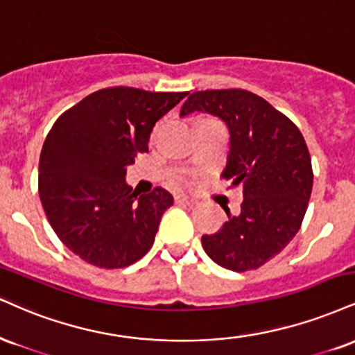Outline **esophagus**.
Masks as SVG:
<instances>
[{"label":"esophagus","mask_w":355,"mask_h":355,"mask_svg":"<svg viewBox=\"0 0 355 355\" xmlns=\"http://www.w3.org/2000/svg\"><path fill=\"white\" fill-rule=\"evenodd\" d=\"M175 202L178 205H187V207H193V205H196V200L191 198L189 195H177L175 196Z\"/></svg>","instance_id":"esophagus-1"}]
</instances>
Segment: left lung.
I'll return each mask as SVG.
<instances>
[{"label":"left lung","instance_id":"left-lung-1","mask_svg":"<svg viewBox=\"0 0 355 355\" xmlns=\"http://www.w3.org/2000/svg\"><path fill=\"white\" fill-rule=\"evenodd\" d=\"M211 114L226 123L230 152L223 177L243 185L240 215L203 234L205 253L236 272L256 270L300 232L313 191V165L304 137L270 102L243 89L193 92L180 117Z\"/></svg>","mask_w":355,"mask_h":355}]
</instances>
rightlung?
Wrapping results in <instances>:
<instances>
[{"mask_svg":"<svg viewBox=\"0 0 355 355\" xmlns=\"http://www.w3.org/2000/svg\"><path fill=\"white\" fill-rule=\"evenodd\" d=\"M187 94L102 89L49 130L40 157V198L59 240L80 259L114 270L150 250L173 196L160 187L139 195L127 185V166L148 152L155 122Z\"/></svg>","mask_w":355,"mask_h":355,"instance_id":"obj_1","label":"right lung"}]
</instances>
